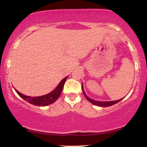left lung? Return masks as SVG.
Wrapping results in <instances>:
<instances>
[{"label": "left lung", "mask_w": 147, "mask_h": 147, "mask_svg": "<svg viewBox=\"0 0 147 147\" xmlns=\"http://www.w3.org/2000/svg\"><path fill=\"white\" fill-rule=\"evenodd\" d=\"M82 91H83V93L84 94V95H85L86 98L87 100H88L90 103H92V104H94V105H96V106H102V107H108V106H111L113 105V104H117V102H120V101L123 99L122 98L121 99H119V100H116V101H110V102H99V101H96V100H94V99H90V97H88L86 95V93L84 92V90L83 84L82 85Z\"/></svg>", "instance_id": "8db88e82"}]
</instances>
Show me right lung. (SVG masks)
<instances>
[{
    "instance_id": "right-lung-1",
    "label": "right lung",
    "mask_w": 147,
    "mask_h": 147,
    "mask_svg": "<svg viewBox=\"0 0 147 147\" xmlns=\"http://www.w3.org/2000/svg\"><path fill=\"white\" fill-rule=\"evenodd\" d=\"M68 76H67L66 77L62 79L61 81V82L57 86V87L53 91H52L50 93L47 94V95H43V96H39V97H30V96H27L23 95V94L21 93L20 92H18L17 90L15 89L16 92H17V94L21 98L25 99V101L28 102L30 104H33V105L36 106H45L50 105V104H52L55 102V101L57 100V99L59 98L61 93L62 90H63L64 84H65V81H66V79L68 78Z\"/></svg>"
}]
</instances>
